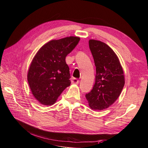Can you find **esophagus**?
<instances>
[{
	"instance_id": "esophagus-1",
	"label": "esophagus",
	"mask_w": 148,
	"mask_h": 148,
	"mask_svg": "<svg viewBox=\"0 0 148 148\" xmlns=\"http://www.w3.org/2000/svg\"><path fill=\"white\" fill-rule=\"evenodd\" d=\"M71 83L72 84H76V85H77V84L79 83V80L76 79V78H73L71 81Z\"/></svg>"
}]
</instances>
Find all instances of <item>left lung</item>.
<instances>
[{
  "mask_svg": "<svg viewBox=\"0 0 148 148\" xmlns=\"http://www.w3.org/2000/svg\"><path fill=\"white\" fill-rule=\"evenodd\" d=\"M88 43L96 76L93 88L85 96L92 110H103L119 97L125 83L124 72L116 54L108 45L95 40H90Z\"/></svg>",
  "mask_w": 148,
  "mask_h": 148,
  "instance_id": "8db88e82",
  "label": "left lung"
}]
</instances>
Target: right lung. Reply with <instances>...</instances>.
Wrapping results in <instances>:
<instances>
[{"mask_svg":"<svg viewBox=\"0 0 148 148\" xmlns=\"http://www.w3.org/2000/svg\"><path fill=\"white\" fill-rule=\"evenodd\" d=\"M79 40L77 36L51 40L33 58L27 81L34 97L40 104L54 105L62 92L71 85L70 71L65 58Z\"/></svg>","mask_w":148,"mask_h":148,"instance_id":"add662e5","label":"right lung"}]
</instances>
